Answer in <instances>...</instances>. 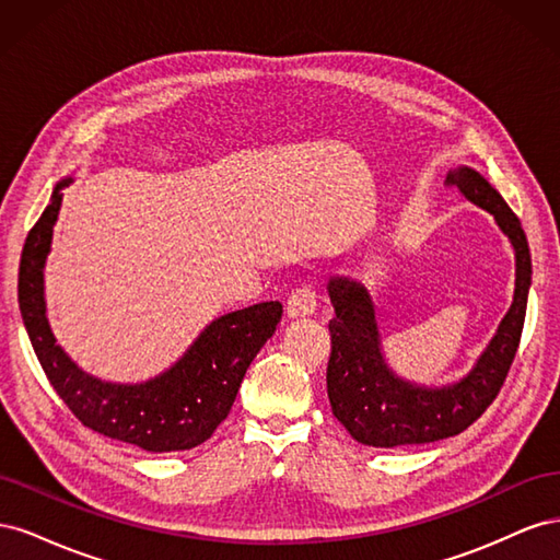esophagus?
Instances as JSON below:
<instances>
[{
  "instance_id": "esophagus-1",
  "label": "esophagus",
  "mask_w": 560,
  "mask_h": 560,
  "mask_svg": "<svg viewBox=\"0 0 560 560\" xmlns=\"http://www.w3.org/2000/svg\"><path fill=\"white\" fill-rule=\"evenodd\" d=\"M317 308V292L313 287H299V290L292 292V296L287 299V315L290 317H308Z\"/></svg>"
}]
</instances>
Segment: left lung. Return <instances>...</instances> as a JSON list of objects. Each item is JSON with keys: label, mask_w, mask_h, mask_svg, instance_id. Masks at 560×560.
Segmentation results:
<instances>
[{"label": "left lung", "mask_w": 560, "mask_h": 560, "mask_svg": "<svg viewBox=\"0 0 560 560\" xmlns=\"http://www.w3.org/2000/svg\"><path fill=\"white\" fill-rule=\"evenodd\" d=\"M446 182L474 206L493 214L510 238L516 259L514 301L477 364L460 381L420 385L395 374L387 364L374 299L366 287L346 276L329 278L327 292L336 315L329 322L327 395L338 422L354 442L366 446L430 444L467 430L498 397L521 341L533 264L518 217L495 186L469 165L453 167Z\"/></svg>", "instance_id": "obj_1"}]
</instances>
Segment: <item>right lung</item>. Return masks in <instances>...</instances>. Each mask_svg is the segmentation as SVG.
Returning <instances> with one entry per match:
<instances>
[{
	"label": "right lung",
	"instance_id": "obj_1",
	"mask_svg": "<svg viewBox=\"0 0 560 560\" xmlns=\"http://www.w3.org/2000/svg\"><path fill=\"white\" fill-rule=\"evenodd\" d=\"M72 182L65 177L56 184L23 247L19 303L30 343L46 378L83 425L149 453L189 451L210 439L229 416L247 366L276 334L282 303L264 301L214 317L171 369L149 381L114 383L89 374L56 343L44 294V266L62 189Z\"/></svg>",
	"mask_w": 560,
	"mask_h": 560
}]
</instances>
